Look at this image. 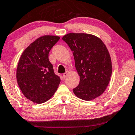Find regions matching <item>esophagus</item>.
Wrapping results in <instances>:
<instances>
[{"label":"esophagus","mask_w":135,"mask_h":135,"mask_svg":"<svg viewBox=\"0 0 135 135\" xmlns=\"http://www.w3.org/2000/svg\"><path fill=\"white\" fill-rule=\"evenodd\" d=\"M68 74H69V73H68L67 71H66V72H65V73H64V74H63V77H64V78H66V76H68Z\"/></svg>","instance_id":"1"}]
</instances>
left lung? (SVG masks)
Returning <instances> with one entry per match:
<instances>
[{
	"mask_svg": "<svg viewBox=\"0 0 135 135\" xmlns=\"http://www.w3.org/2000/svg\"><path fill=\"white\" fill-rule=\"evenodd\" d=\"M62 40L72 51L80 76L73 93L86 101L100 96L108 86L112 73L111 58L105 44L95 35L83 33H68Z\"/></svg>",
	"mask_w": 135,
	"mask_h": 135,
	"instance_id": "8db88e82",
	"label": "left lung"
}]
</instances>
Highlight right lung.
<instances>
[{
    "mask_svg": "<svg viewBox=\"0 0 135 135\" xmlns=\"http://www.w3.org/2000/svg\"><path fill=\"white\" fill-rule=\"evenodd\" d=\"M60 37L44 35L37 38L22 53L17 69V80L27 99L36 103L49 100L57 90L60 78L49 61L51 49Z\"/></svg>",
    "mask_w": 135,
    "mask_h": 135,
    "instance_id": "add662e5",
    "label": "right lung"
}]
</instances>
